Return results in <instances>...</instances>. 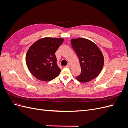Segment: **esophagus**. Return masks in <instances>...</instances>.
I'll list each match as a JSON object with an SVG mask.
<instances>
[{
    "label": "esophagus",
    "mask_w": 128,
    "mask_h": 128,
    "mask_svg": "<svg viewBox=\"0 0 128 128\" xmlns=\"http://www.w3.org/2000/svg\"><path fill=\"white\" fill-rule=\"evenodd\" d=\"M70 64H68L67 66H66V67H67V68H70Z\"/></svg>",
    "instance_id": "34e87169"
}]
</instances>
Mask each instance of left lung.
<instances>
[{
	"label": "left lung",
	"mask_w": 128,
	"mask_h": 128,
	"mask_svg": "<svg viewBox=\"0 0 128 128\" xmlns=\"http://www.w3.org/2000/svg\"><path fill=\"white\" fill-rule=\"evenodd\" d=\"M71 44L78 58L81 68L77 80L84 83L95 78L102 71L104 64L101 51L94 42L85 38L72 39Z\"/></svg>",
	"instance_id": "obj_1"
}]
</instances>
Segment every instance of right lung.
Returning <instances> with one entry per match:
<instances>
[{"instance_id":"obj_1","label":"right lung","mask_w":128,"mask_h":128,"mask_svg":"<svg viewBox=\"0 0 128 128\" xmlns=\"http://www.w3.org/2000/svg\"><path fill=\"white\" fill-rule=\"evenodd\" d=\"M63 38H43L30 46L26 61L32 74L42 81L55 78L61 72L57 64L55 53L64 42Z\"/></svg>"}]
</instances>
